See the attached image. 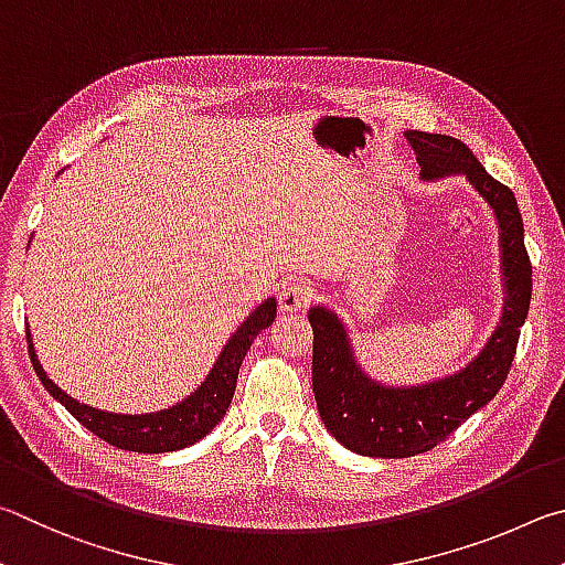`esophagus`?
Listing matches in <instances>:
<instances>
[{
  "label": "esophagus",
  "mask_w": 565,
  "mask_h": 565,
  "mask_svg": "<svg viewBox=\"0 0 565 565\" xmlns=\"http://www.w3.org/2000/svg\"><path fill=\"white\" fill-rule=\"evenodd\" d=\"M312 302V290L305 282H285L277 295V305L282 312L305 310Z\"/></svg>",
  "instance_id": "obj_1"
}]
</instances>
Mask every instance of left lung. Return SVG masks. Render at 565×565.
Masks as SVG:
<instances>
[{
	"label": "left lung",
	"instance_id": "1",
	"mask_svg": "<svg viewBox=\"0 0 565 565\" xmlns=\"http://www.w3.org/2000/svg\"><path fill=\"white\" fill-rule=\"evenodd\" d=\"M417 153L424 181L467 175L473 191L491 205L499 223L503 312L491 340L467 367L414 387H387L374 382L354 360L342 320L332 310L312 308V392L322 424L362 457L407 459L437 447L473 412L497 397L507 382L519 334L531 305V260L523 245V221L511 188L487 173L459 138L404 131Z\"/></svg>",
	"mask_w": 565,
	"mask_h": 565
}]
</instances>
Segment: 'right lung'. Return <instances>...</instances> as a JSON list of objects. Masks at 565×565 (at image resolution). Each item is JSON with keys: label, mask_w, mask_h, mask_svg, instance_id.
I'll return each instance as SVG.
<instances>
[{"label": "right lung", "mask_w": 565, "mask_h": 565, "mask_svg": "<svg viewBox=\"0 0 565 565\" xmlns=\"http://www.w3.org/2000/svg\"><path fill=\"white\" fill-rule=\"evenodd\" d=\"M275 315V298H267L265 302L257 305L250 318H247L241 328L231 334V340L225 342L221 358L215 360L211 374H207L201 387L183 402L153 414H111L76 402L46 377L44 367L39 364L32 332L29 330L26 342L36 377L42 380L46 392L52 394L56 402H62L64 407L72 412V417L82 422L88 431H94L98 439L114 444L118 449L138 454H163L191 447V444L203 439L205 434L225 417V409L231 407V399L235 394L237 372H241L245 354L250 350L257 334L265 328H270Z\"/></svg>", "instance_id": "add662e5"}]
</instances>
